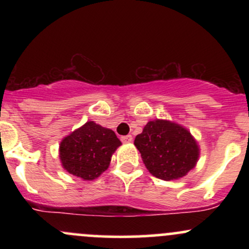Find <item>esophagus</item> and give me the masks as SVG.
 Here are the masks:
<instances>
[{"mask_svg": "<svg viewBox=\"0 0 249 249\" xmlns=\"http://www.w3.org/2000/svg\"><path fill=\"white\" fill-rule=\"evenodd\" d=\"M121 139L123 142H132V136H131V134H127V136H123Z\"/></svg>", "mask_w": 249, "mask_h": 249, "instance_id": "1", "label": "esophagus"}]
</instances>
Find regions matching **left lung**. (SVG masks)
<instances>
[{
    "mask_svg": "<svg viewBox=\"0 0 249 249\" xmlns=\"http://www.w3.org/2000/svg\"><path fill=\"white\" fill-rule=\"evenodd\" d=\"M134 145L150 173L166 181L186 176L199 159L198 142L190 131L170 121L148 122Z\"/></svg>",
    "mask_w": 249,
    "mask_h": 249,
    "instance_id": "1",
    "label": "left lung"
}]
</instances>
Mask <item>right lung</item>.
I'll list each match as a JSON object with an SVG mask.
<instances>
[{"label": "right lung", "instance_id": "right-lung-1", "mask_svg": "<svg viewBox=\"0 0 249 249\" xmlns=\"http://www.w3.org/2000/svg\"><path fill=\"white\" fill-rule=\"evenodd\" d=\"M121 145L112 130L87 122L62 139L59 159L67 172L83 180H93L107 170L111 157Z\"/></svg>", "mask_w": 249, "mask_h": 249}]
</instances>
